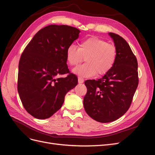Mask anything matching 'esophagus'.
<instances>
[{"instance_id":"34e87169","label":"esophagus","mask_w":155,"mask_h":155,"mask_svg":"<svg viewBox=\"0 0 155 155\" xmlns=\"http://www.w3.org/2000/svg\"><path fill=\"white\" fill-rule=\"evenodd\" d=\"M84 82V79H83V78H78V83H83Z\"/></svg>"}]
</instances>
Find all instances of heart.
<instances>
[{
  "label": "heart",
  "mask_w": 155,
  "mask_h": 155,
  "mask_svg": "<svg viewBox=\"0 0 155 155\" xmlns=\"http://www.w3.org/2000/svg\"><path fill=\"white\" fill-rule=\"evenodd\" d=\"M67 63L72 67L79 64L84 58L86 63L73 69L72 72L81 77H92L96 74L103 76L113 67L117 57V50L113 45L109 44L97 37L83 40L79 48L70 45L66 52Z\"/></svg>",
  "instance_id": "1"
}]
</instances>
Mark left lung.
Returning a JSON list of instances; mask_svg holds the SVG:
<instances>
[{
    "label": "left lung",
    "mask_w": 155,
    "mask_h": 155,
    "mask_svg": "<svg viewBox=\"0 0 155 155\" xmlns=\"http://www.w3.org/2000/svg\"><path fill=\"white\" fill-rule=\"evenodd\" d=\"M117 50L115 63L97 80H87L83 105L88 115L101 123L116 120L128 110L138 85V62L127 41L109 33Z\"/></svg>",
    "instance_id": "left-lung-1"
}]
</instances>
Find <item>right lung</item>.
Masks as SVG:
<instances>
[{
    "mask_svg": "<svg viewBox=\"0 0 155 155\" xmlns=\"http://www.w3.org/2000/svg\"><path fill=\"white\" fill-rule=\"evenodd\" d=\"M80 30L51 25L40 30L22 54L18 63L17 89L26 110L37 119L48 118L62 107L66 94L78 85L70 73L66 52ZM69 73L66 78L61 74Z\"/></svg>",
    "mask_w": 155,
    "mask_h": 155,
    "instance_id": "obj_1",
    "label": "right lung"
}]
</instances>
